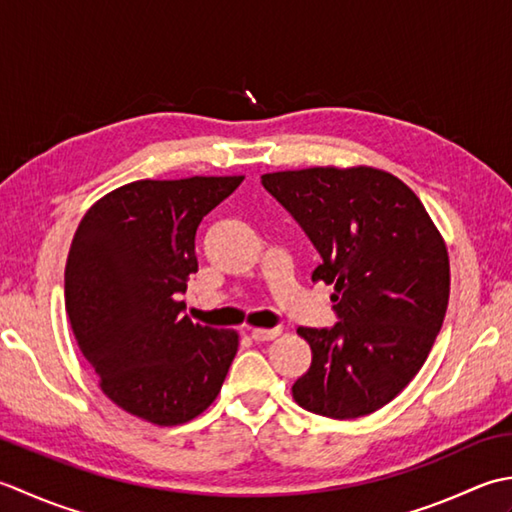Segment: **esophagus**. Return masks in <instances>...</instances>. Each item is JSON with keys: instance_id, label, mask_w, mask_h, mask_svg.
Instances as JSON below:
<instances>
[{"instance_id": "34e87169", "label": "esophagus", "mask_w": 512, "mask_h": 512, "mask_svg": "<svg viewBox=\"0 0 512 512\" xmlns=\"http://www.w3.org/2000/svg\"><path fill=\"white\" fill-rule=\"evenodd\" d=\"M280 333V329H252V340L256 342H267V340H274Z\"/></svg>"}]
</instances>
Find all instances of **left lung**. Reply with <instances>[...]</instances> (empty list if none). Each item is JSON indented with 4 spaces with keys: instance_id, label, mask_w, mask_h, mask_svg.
Wrapping results in <instances>:
<instances>
[{
    "instance_id": "left-lung-1",
    "label": "left lung",
    "mask_w": 512,
    "mask_h": 512,
    "mask_svg": "<svg viewBox=\"0 0 512 512\" xmlns=\"http://www.w3.org/2000/svg\"><path fill=\"white\" fill-rule=\"evenodd\" d=\"M260 183L320 254L311 280L336 287V325L298 329L311 367L291 387L294 400L333 420L382 409L442 329L451 269L440 232L420 198L382 170L309 168Z\"/></svg>"
}]
</instances>
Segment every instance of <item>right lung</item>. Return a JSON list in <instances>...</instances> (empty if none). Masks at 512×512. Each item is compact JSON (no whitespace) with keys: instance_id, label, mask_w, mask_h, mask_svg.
<instances>
[{"instance_id":"obj_1","label":"right lung","mask_w":512,"mask_h":512,"mask_svg":"<svg viewBox=\"0 0 512 512\" xmlns=\"http://www.w3.org/2000/svg\"><path fill=\"white\" fill-rule=\"evenodd\" d=\"M243 176L134 181L83 216L66 263L72 333L101 391L159 426L190 422L221 391L236 331L183 316L196 229Z\"/></svg>"}]
</instances>
